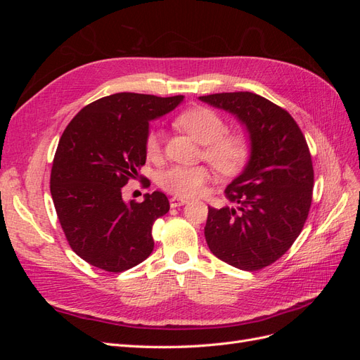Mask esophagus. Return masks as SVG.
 Here are the masks:
<instances>
[{"mask_svg":"<svg viewBox=\"0 0 360 360\" xmlns=\"http://www.w3.org/2000/svg\"><path fill=\"white\" fill-rule=\"evenodd\" d=\"M186 202H188V200L180 198V197H172V198L169 200V205H171V207H180V205H184Z\"/></svg>","mask_w":360,"mask_h":360,"instance_id":"obj_1","label":"esophagus"}]
</instances>
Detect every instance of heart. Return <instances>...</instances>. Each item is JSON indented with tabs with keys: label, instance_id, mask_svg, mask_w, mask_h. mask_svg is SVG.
Listing matches in <instances>:
<instances>
[{
	"label": "heart",
	"instance_id": "heart-1",
	"mask_svg": "<svg viewBox=\"0 0 360 360\" xmlns=\"http://www.w3.org/2000/svg\"><path fill=\"white\" fill-rule=\"evenodd\" d=\"M176 123L179 127L204 146L202 155L222 174H234L240 169L249 156L248 141L240 135H226L225 122L219 114L204 106H195L181 112ZM160 148V134L151 129L146 139L148 156L156 155ZM210 177L205 167H171L160 172V186L179 197H195Z\"/></svg>",
	"mask_w": 360,
	"mask_h": 360
}]
</instances>
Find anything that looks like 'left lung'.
I'll return each mask as SVG.
<instances>
[{
	"label": "left lung",
	"instance_id": "left-lung-1",
	"mask_svg": "<svg viewBox=\"0 0 360 360\" xmlns=\"http://www.w3.org/2000/svg\"><path fill=\"white\" fill-rule=\"evenodd\" d=\"M200 101L236 115L250 144L246 167L225 191L236 207H209L205 242L226 264L263 269L287 252L308 217L314 168L307 139L285 110L255 93Z\"/></svg>",
	"mask_w": 360,
	"mask_h": 360
}]
</instances>
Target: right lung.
I'll return each instance as SVG.
<instances>
[{"label": "right lung", "mask_w": 360, "mask_h": 360, "mask_svg": "<svg viewBox=\"0 0 360 360\" xmlns=\"http://www.w3.org/2000/svg\"><path fill=\"white\" fill-rule=\"evenodd\" d=\"M181 102L183 96L117 93L82 108L64 129L51 195L70 248L89 264L120 274L153 250L151 228L169 210L167 195L126 202L122 189L146 163L148 123Z\"/></svg>", "instance_id": "add662e5"}]
</instances>
